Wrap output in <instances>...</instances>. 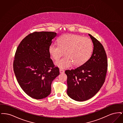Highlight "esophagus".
Returning a JSON list of instances; mask_svg holds the SVG:
<instances>
[{"instance_id":"esophagus-1","label":"esophagus","mask_w":123,"mask_h":123,"mask_svg":"<svg viewBox=\"0 0 123 123\" xmlns=\"http://www.w3.org/2000/svg\"><path fill=\"white\" fill-rule=\"evenodd\" d=\"M59 72H60V73L62 74V73H64V71L63 70H61V69H60L59 70Z\"/></svg>"}]
</instances>
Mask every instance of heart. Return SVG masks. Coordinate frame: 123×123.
<instances>
[{
    "instance_id": "1",
    "label": "heart",
    "mask_w": 123,
    "mask_h": 123,
    "mask_svg": "<svg viewBox=\"0 0 123 123\" xmlns=\"http://www.w3.org/2000/svg\"><path fill=\"white\" fill-rule=\"evenodd\" d=\"M58 45L52 44L48 51L54 60H58L64 52L65 56L55 64L60 69H65L73 65L79 66L84 64L90 57L93 44L90 39L80 35L66 34L58 39Z\"/></svg>"
}]
</instances>
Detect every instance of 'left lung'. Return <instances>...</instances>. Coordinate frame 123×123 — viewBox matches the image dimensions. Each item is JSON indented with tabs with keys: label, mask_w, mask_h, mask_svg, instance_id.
<instances>
[{
	"label": "left lung",
	"mask_w": 123,
	"mask_h": 123,
	"mask_svg": "<svg viewBox=\"0 0 123 123\" xmlns=\"http://www.w3.org/2000/svg\"><path fill=\"white\" fill-rule=\"evenodd\" d=\"M93 43L92 54L84 64L71 70H66L67 93L72 99L83 101L98 93L105 80L107 60L102 44L88 34Z\"/></svg>",
	"instance_id": "8db88e82"
}]
</instances>
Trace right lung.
<instances>
[{
    "label": "right lung",
    "mask_w": 123,
    "mask_h": 123,
    "mask_svg": "<svg viewBox=\"0 0 123 123\" xmlns=\"http://www.w3.org/2000/svg\"><path fill=\"white\" fill-rule=\"evenodd\" d=\"M56 36L53 32H35L24 38L17 49L13 63L15 76L24 92L34 99L48 96L53 80L59 75L48 51Z\"/></svg>",
    "instance_id": "right-lung-1"
}]
</instances>
